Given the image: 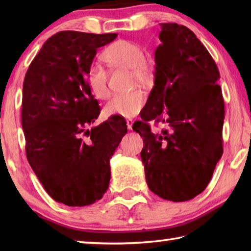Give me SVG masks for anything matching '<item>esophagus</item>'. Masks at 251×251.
<instances>
[{
  "label": "esophagus",
  "mask_w": 251,
  "mask_h": 251,
  "mask_svg": "<svg viewBox=\"0 0 251 251\" xmlns=\"http://www.w3.org/2000/svg\"><path fill=\"white\" fill-rule=\"evenodd\" d=\"M133 124H134V121L133 120H126V125H127V128H128V130H131L133 129Z\"/></svg>",
  "instance_id": "obj_1"
}]
</instances>
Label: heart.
Segmentation results:
<instances>
[{
  "mask_svg": "<svg viewBox=\"0 0 251 251\" xmlns=\"http://www.w3.org/2000/svg\"><path fill=\"white\" fill-rule=\"evenodd\" d=\"M104 58L113 65L131 70L134 78L138 82L146 83L152 75V67L144 57L143 48L135 42L126 40L114 42L106 49ZM87 80L92 92L99 99L107 96V73L103 66L93 64L88 71ZM145 103V94L142 91L135 90L127 94L113 95L105 104L104 112L107 116L134 117L141 112Z\"/></svg>",
  "mask_w": 251,
  "mask_h": 251,
  "instance_id": "obj_1",
  "label": "heart"
}]
</instances>
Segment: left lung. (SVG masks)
I'll list each match as a JSON object with an SVG mask.
<instances>
[{
  "mask_svg": "<svg viewBox=\"0 0 251 251\" xmlns=\"http://www.w3.org/2000/svg\"><path fill=\"white\" fill-rule=\"evenodd\" d=\"M154 87L133 129L142 136L147 185L160 198L186 201L203 192L223 155L225 105L219 71L193 31L160 23ZM150 120L168 127L151 133Z\"/></svg>",
  "mask_w": 251,
  "mask_h": 251,
  "instance_id": "8db88e82",
  "label": "left lung"
}]
</instances>
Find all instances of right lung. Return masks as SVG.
I'll return each mask as SVG.
<instances>
[{
  "label": "right lung",
  "instance_id": "right-lung-1",
  "mask_svg": "<svg viewBox=\"0 0 251 251\" xmlns=\"http://www.w3.org/2000/svg\"><path fill=\"white\" fill-rule=\"evenodd\" d=\"M116 37L58 32L42 46L25 75L22 128L27 160L46 193L66 206H88L103 197L109 159L127 133L120 116L87 129L100 115L88 71L97 49Z\"/></svg>",
  "mask_w": 251,
  "mask_h": 251
}]
</instances>
